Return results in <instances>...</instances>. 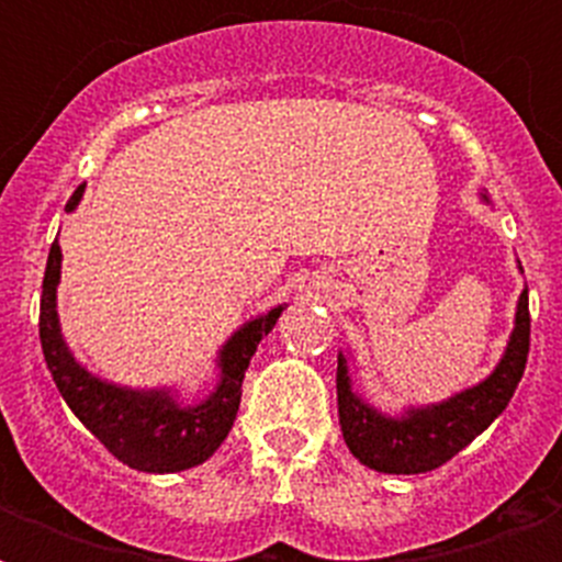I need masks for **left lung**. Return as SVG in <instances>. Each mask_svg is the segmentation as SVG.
Here are the masks:
<instances>
[{
	"label": "left lung",
	"mask_w": 562,
	"mask_h": 562,
	"mask_svg": "<svg viewBox=\"0 0 562 562\" xmlns=\"http://www.w3.org/2000/svg\"><path fill=\"white\" fill-rule=\"evenodd\" d=\"M531 350V312L528 289L516 308V329L507 344L505 359L498 361L490 379L458 393L431 408H411L405 417L393 419L370 408L350 387L347 359L338 356V419L350 452L364 467L393 475L431 472L452 461L463 446H470L493 419L507 408L516 384L522 379Z\"/></svg>",
	"instance_id": "1"
}]
</instances>
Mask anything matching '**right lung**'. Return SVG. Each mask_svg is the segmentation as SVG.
<instances>
[{
    "mask_svg": "<svg viewBox=\"0 0 562 562\" xmlns=\"http://www.w3.org/2000/svg\"><path fill=\"white\" fill-rule=\"evenodd\" d=\"M83 187L66 203L75 210ZM60 280V245H52L40 294V347L46 368L55 379L57 391L72 414L99 437L110 454L143 472H180L198 467L210 458L233 428L241 379L254 359L256 347L271 333L282 306L256 317L245 329H238L221 350V382L210 400L192 408H183L166 391H127L116 384L101 382L72 359L60 338L55 312V291Z\"/></svg>",
    "mask_w": 562,
    "mask_h": 562,
    "instance_id": "add662e5",
    "label": "right lung"
}]
</instances>
